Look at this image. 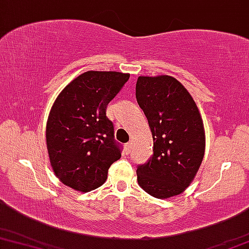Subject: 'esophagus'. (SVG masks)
I'll use <instances>...</instances> for the list:
<instances>
[{
    "label": "esophagus",
    "instance_id": "34e87169",
    "mask_svg": "<svg viewBox=\"0 0 249 249\" xmlns=\"http://www.w3.org/2000/svg\"><path fill=\"white\" fill-rule=\"evenodd\" d=\"M132 149V141H130V142H127L126 144H125V153L128 154L131 152Z\"/></svg>",
    "mask_w": 249,
    "mask_h": 249
}]
</instances>
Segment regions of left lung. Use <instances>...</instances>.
<instances>
[{"instance_id":"1","label":"left lung","mask_w":249,"mask_h":249,"mask_svg":"<svg viewBox=\"0 0 249 249\" xmlns=\"http://www.w3.org/2000/svg\"><path fill=\"white\" fill-rule=\"evenodd\" d=\"M135 97L154 140L152 157L137 169L138 184L154 197L169 199L190 186L202 163V118L188 90L170 75L139 77Z\"/></svg>"}]
</instances>
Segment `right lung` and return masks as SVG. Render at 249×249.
<instances>
[{
	"label": "right lung",
	"instance_id": "add662e5",
	"mask_svg": "<svg viewBox=\"0 0 249 249\" xmlns=\"http://www.w3.org/2000/svg\"><path fill=\"white\" fill-rule=\"evenodd\" d=\"M130 78L116 71H87L56 97L46 126L47 149L56 177L79 192L105 184L108 170L121 159L108 103Z\"/></svg>",
	"mask_w": 249,
	"mask_h": 249
}]
</instances>
